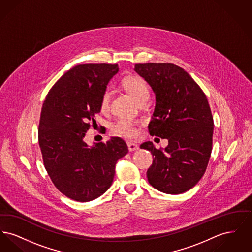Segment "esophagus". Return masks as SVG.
<instances>
[{
  "mask_svg": "<svg viewBox=\"0 0 252 252\" xmlns=\"http://www.w3.org/2000/svg\"><path fill=\"white\" fill-rule=\"evenodd\" d=\"M127 146H128V150L129 151H135L137 149H139V146L134 143H127Z\"/></svg>",
  "mask_w": 252,
  "mask_h": 252,
  "instance_id": "obj_1",
  "label": "esophagus"
}]
</instances>
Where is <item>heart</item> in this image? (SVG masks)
Returning <instances> with one entry per match:
<instances>
[{"label":"heart","instance_id":"b5f03b06","mask_svg":"<svg viewBox=\"0 0 252 252\" xmlns=\"http://www.w3.org/2000/svg\"><path fill=\"white\" fill-rule=\"evenodd\" d=\"M123 88L137 101L143 96H148V86L144 78L138 75H127L124 77L121 81ZM110 94L106 91L101 97V109L107 110L109 107ZM113 131L124 137L133 138L137 135V131L134 128L130 121L126 119H121L113 126Z\"/></svg>","mask_w":252,"mask_h":252}]
</instances>
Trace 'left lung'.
Listing matches in <instances>:
<instances>
[{"label":"left lung","mask_w":252,"mask_h":252,"mask_svg":"<svg viewBox=\"0 0 252 252\" xmlns=\"http://www.w3.org/2000/svg\"><path fill=\"white\" fill-rule=\"evenodd\" d=\"M134 71L156 97L149 134L168 140L164 149H157L149 141L141 144L154 158L147 180L160 192H186L203 177L212 153L214 119L207 97L191 75L177 65L136 64Z\"/></svg>","instance_id":"8db88e82"}]
</instances>
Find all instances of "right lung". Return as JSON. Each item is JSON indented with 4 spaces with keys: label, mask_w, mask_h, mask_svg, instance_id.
<instances>
[{
    "label": "right lung",
    "mask_w": 252,
    "mask_h": 252,
    "mask_svg": "<svg viewBox=\"0 0 252 252\" xmlns=\"http://www.w3.org/2000/svg\"><path fill=\"white\" fill-rule=\"evenodd\" d=\"M119 71L114 64H82L65 72L46 96L40 114L38 144L49 177L67 197L94 200L111 186L117 160L128 152L119 137L107 143L84 142L96 123L101 97Z\"/></svg>",
    "instance_id": "obj_1"
}]
</instances>
